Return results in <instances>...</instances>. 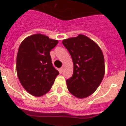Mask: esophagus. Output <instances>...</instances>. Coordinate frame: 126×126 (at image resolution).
Listing matches in <instances>:
<instances>
[{
    "label": "esophagus",
    "instance_id": "esophagus-1",
    "mask_svg": "<svg viewBox=\"0 0 126 126\" xmlns=\"http://www.w3.org/2000/svg\"><path fill=\"white\" fill-rule=\"evenodd\" d=\"M63 70H64V67H62L61 68H60V69H59V72H60L61 73H62V72H63Z\"/></svg>",
    "mask_w": 126,
    "mask_h": 126
}]
</instances>
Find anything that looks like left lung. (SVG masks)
<instances>
[{
	"label": "left lung",
	"instance_id": "1",
	"mask_svg": "<svg viewBox=\"0 0 126 126\" xmlns=\"http://www.w3.org/2000/svg\"><path fill=\"white\" fill-rule=\"evenodd\" d=\"M62 44L69 51L73 62V74L66 80L71 94L79 99L96 91L105 73L103 51L94 41L85 35L64 39Z\"/></svg>",
	"mask_w": 126,
	"mask_h": 126
}]
</instances>
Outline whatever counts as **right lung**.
<instances>
[{"mask_svg": "<svg viewBox=\"0 0 126 126\" xmlns=\"http://www.w3.org/2000/svg\"><path fill=\"white\" fill-rule=\"evenodd\" d=\"M58 42L36 34L20 44L16 57L17 75L21 85L31 95L40 97L47 94L59 74L53 66L50 54Z\"/></svg>", "mask_w": 126, "mask_h": 126, "instance_id": "1", "label": "right lung"}]
</instances>
